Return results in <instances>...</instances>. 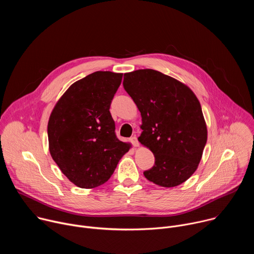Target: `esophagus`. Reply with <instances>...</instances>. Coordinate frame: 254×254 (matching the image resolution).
I'll return each instance as SVG.
<instances>
[{
	"label": "esophagus",
	"mask_w": 254,
	"mask_h": 254,
	"mask_svg": "<svg viewBox=\"0 0 254 254\" xmlns=\"http://www.w3.org/2000/svg\"><path fill=\"white\" fill-rule=\"evenodd\" d=\"M129 140H130V142L132 143L133 147H138V146H139V142H138L136 136H131V137L129 138Z\"/></svg>",
	"instance_id": "1"
}]
</instances>
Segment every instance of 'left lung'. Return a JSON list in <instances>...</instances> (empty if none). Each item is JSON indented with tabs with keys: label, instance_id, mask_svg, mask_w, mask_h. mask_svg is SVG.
Segmentation results:
<instances>
[{
	"label": "left lung",
	"instance_id": "obj_1",
	"mask_svg": "<svg viewBox=\"0 0 254 254\" xmlns=\"http://www.w3.org/2000/svg\"><path fill=\"white\" fill-rule=\"evenodd\" d=\"M123 84L141 116L138 141L155 156L144 177L166 188L184 183L197 170L207 141L198 98L187 85L153 69L125 73Z\"/></svg>",
	"mask_w": 254,
	"mask_h": 254
}]
</instances>
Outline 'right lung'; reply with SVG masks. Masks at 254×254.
<instances>
[{
    "label": "right lung",
    "instance_id": "1",
    "mask_svg": "<svg viewBox=\"0 0 254 254\" xmlns=\"http://www.w3.org/2000/svg\"><path fill=\"white\" fill-rule=\"evenodd\" d=\"M123 73L96 71L60 97L48 122L49 151L61 172L79 188L104 184L130 144L116 135L110 107Z\"/></svg>",
    "mask_w": 254,
    "mask_h": 254
}]
</instances>
